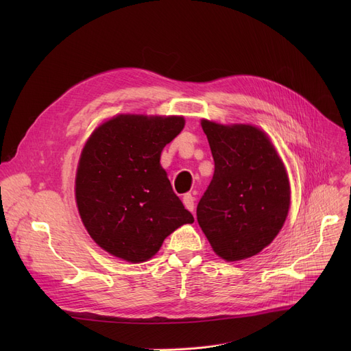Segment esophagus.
Wrapping results in <instances>:
<instances>
[{"label": "esophagus", "mask_w": 351, "mask_h": 351, "mask_svg": "<svg viewBox=\"0 0 351 351\" xmlns=\"http://www.w3.org/2000/svg\"><path fill=\"white\" fill-rule=\"evenodd\" d=\"M182 202H183V205H185V208H186L188 210L193 212V209H195V197H193L191 193H186L185 196H183V197H182Z\"/></svg>", "instance_id": "esophagus-1"}]
</instances>
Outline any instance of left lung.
Segmentation results:
<instances>
[{
    "mask_svg": "<svg viewBox=\"0 0 351 351\" xmlns=\"http://www.w3.org/2000/svg\"><path fill=\"white\" fill-rule=\"evenodd\" d=\"M215 173L197 205V223L226 262L245 261L269 246L290 209L286 166L269 135L252 123L202 119Z\"/></svg>",
    "mask_w": 351,
    "mask_h": 351,
    "instance_id": "1",
    "label": "left lung"
}]
</instances>
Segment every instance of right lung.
<instances>
[{"mask_svg": "<svg viewBox=\"0 0 351 351\" xmlns=\"http://www.w3.org/2000/svg\"><path fill=\"white\" fill-rule=\"evenodd\" d=\"M185 126L179 115L119 114L86 139L75 176L82 223L101 249L143 263L178 228L193 223L172 191L160 154Z\"/></svg>", "mask_w": 351, "mask_h": 351, "instance_id": "add662e5", "label": "right lung"}]
</instances>
